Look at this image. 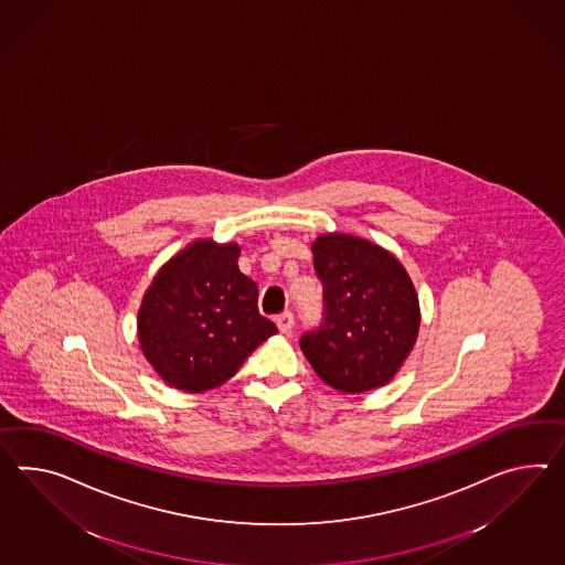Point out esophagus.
Masks as SVG:
<instances>
[{"label": "esophagus", "instance_id": "34e87169", "mask_svg": "<svg viewBox=\"0 0 565 565\" xmlns=\"http://www.w3.org/2000/svg\"><path fill=\"white\" fill-rule=\"evenodd\" d=\"M276 322L277 329L288 334V332H291V329H294V315L286 310V312H281V315H279V317L276 318Z\"/></svg>", "mask_w": 565, "mask_h": 565}]
</instances>
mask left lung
<instances>
[{
    "instance_id": "8db88e82",
    "label": "left lung",
    "mask_w": 565,
    "mask_h": 565,
    "mask_svg": "<svg viewBox=\"0 0 565 565\" xmlns=\"http://www.w3.org/2000/svg\"><path fill=\"white\" fill-rule=\"evenodd\" d=\"M322 320L300 347L324 384L361 394L387 384L413 351L420 312L411 277L394 255L349 234L312 245Z\"/></svg>"
}]
</instances>
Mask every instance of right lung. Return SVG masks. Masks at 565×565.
<instances>
[{"label":"right lung","mask_w":565,"mask_h":565,"mask_svg":"<svg viewBox=\"0 0 565 565\" xmlns=\"http://www.w3.org/2000/svg\"><path fill=\"white\" fill-rule=\"evenodd\" d=\"M236 245L195 241L154 276L138 310V341L167 384L206 392L231 380L277 327L259 315L257 284Z\"/></svg>","instance_id":"1"}]
</instances>
